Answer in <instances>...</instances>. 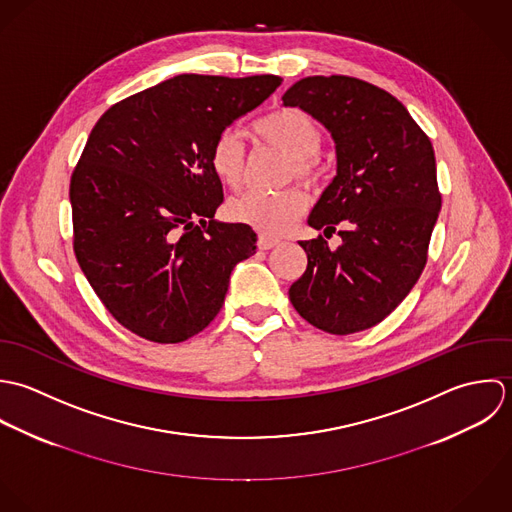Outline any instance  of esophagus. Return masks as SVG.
<instances>
[{
    "instance_id": "34e87169",
    "label": "esophagus",
    "mask_w": 512,
    "mask_h": 512,
    "mask_svg": "<svg viewBox=\"0 0 512 512\" xmlns=\"http://www.w3.org/2000/svg\"><path fill=\"white\" fill-rule=\"evenodd\" d=\"M275 245H279V239L269 237V235H265V233H261L259 239H257V247H259L261 251H267V249H271V247H275Z\"/></svg>"
}]
</instances>
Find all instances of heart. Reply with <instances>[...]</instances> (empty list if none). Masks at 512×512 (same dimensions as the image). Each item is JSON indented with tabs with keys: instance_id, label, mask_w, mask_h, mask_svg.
Masks as SVG:
<instances>
[{
	"instance_id": "1",
	"label": "heart",
	"mask_w": 512,
	"mask_h": 512,
	"mask_svg": "<svg viewBox=\"0 0 512 512\" xmlns=\"http://www.w3.org/2000/svg\"><path fill=\"white\" fill-rule=\"evenodd\" d=\"M257 140L269 144L291 158L289 178H297L308 186H314L322 176L318 150L322 142L320 126L305 110L295 106H283L271 110L251 124ZM209 170L215 180L227 190H239L245 178L247 148L235 130H223L211 142L207 154ZM307 196L299 188H287L281 192H249L231 200L225 211L231 221L251 225L253 229L269 235L289 229L305 211Z\"/></svg>"
}]
</instances>
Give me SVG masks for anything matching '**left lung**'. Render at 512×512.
<instances>
[{
	"label": "left lung",
	"instance_id": "left-lung-1",
	"mask_svg": "<svg viewBox=\"0 0 512 512\" xmlns=\"http://www.w3.org/2000/svg\"><path fill=\"white\" fill-rule=\"evenodd\" d=\"M283 103L307 110L336 142L338 172L308 225L342 237L336 249L322 235L299 241L307 271L289 299L324 332L372 328L408 297L427 263L441 209L431 140L396 97L354 77H307Z\"/></svg>",
	"mask_w": 512,
	"mask_h": 512
}]
</instances>
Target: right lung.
<instances>
[{
	"mask_svg": "<svg viewBox=\"0 0 512 512\" xmlns=\"http://www.w3.org/2000/svg\"><path fill=\"white\" fill-rule=\"evenodd\" d=\"M277 75H178L112 104L71 176L73 251L104 308L158 344L217 316L233 267L257 249L245 223L213 221L223 188L207 154L269 99Z\"/></svg>",
	"mask_w": 512,
	"mask_h": 512,
	"instance_id": "add662e5",
	"label": "right lung"
}]
</instances>
